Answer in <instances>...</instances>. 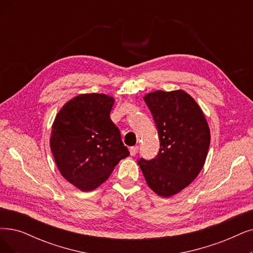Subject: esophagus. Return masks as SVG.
<instances>
[{"label":"esophagus","instance_id":"esophagus-1","mask_svg":"<svg viewBox=\"0 0 253 253\" xmlns=\"http://www.w3.org/2000/svg\"><path fill=\"white\" fill-rule=\"evenodd\" d=\"M139 151V146H132L129 148V153L132 156H136Z\"/></svg>","mask_w":253,"mask_h":253}]
</instances>
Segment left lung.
Instances as JSON below:
<instances>
[{"mask_svg": "<svg viewBox=\"0 0 253 253\" xmlns=\"http://www.w3.org/2000/svg\"><path fill=\"white\" fill-rule=\"evenodd\" d=\"M143 98L161 144L155 159H140L138 164L155 193L173 196L188 187L205 165L211 142L208 121L195 99L184 90H158Z\"/></svg>", "mask_w": 253, "mask_h": 253, "instance_id": "obj_1", "label": "left lung"}]
</instances>
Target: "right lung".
Here are the masks:
<instances>
[{
	"label": "right lung",
	"mask_w": 253,
	"mask_h": 253,
	"mask_svg": "<svg viewBox=\"0 0 253 253\" xmlns=\"http://www.w3.org/2000/svg\"><path fill=\"white\" fill-rule=\"evenodd\" d=\"M114 98L80 94L59 111L49 145L61 175L78 189L92 191L112 173L129 151L110 118Z\"/></svg>",
	"instance_id": "1"
}]
</instances>
